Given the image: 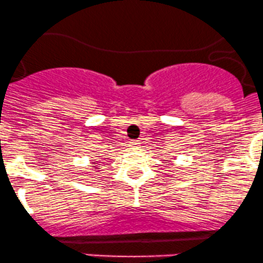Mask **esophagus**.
Returning <instances> with one entry per match:
<instances>
[{
	"mask_svg": "<svg viewBox=\"0 0 263 263\" xmlns=\"http://www.w3.org/2000/svg\"><path fill=\"white\" fill-rule=\"evenodd\" d=\"M129 145H130L132 149H138V148H139L140 143L137 142V140H133V142H130V144H129Z\"/></svg>",
	"mask_w": 263,
	"mask_h": 263,
	"instance_id": "34e87169",
	"label": "esophagus"
}]
</instances>
